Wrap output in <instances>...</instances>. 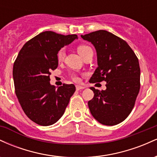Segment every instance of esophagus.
<instances>
[{
	"label": "esophagus",
	"mask_w": 157,
	"mask_h": 157,
	"mask_svg": "<svg viewBox=\"0 0 157 157\" xmlns=\"http://www.w3.org/2000/svg\"><path fill=\"white\" fill-rule=\"evenodd\" d=\"M85 89V87H83V86H80V85H77L76 86V89L77 91H79V90H81V89Z\"/></svg>",
	"instance_id": "1"
}]
</instances>
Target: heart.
I'll list each match as a JSON object with an SVG mask.
<instances>
[{
    "mask_svg": "<svg viewBox=\"0 0 157 157\" xmlns=\"http://www.w3.org/2000/svg\"><path fill=\"white\" fill-rule=\"evenodd\" d=\"M89 50H91V48L89 46H86V45H81V46H80L78 48H77L78 53L80 54V55L82 57H83V56L86 55ZM65 55H66V49H65V48H60V49L58 51V52H57V60L59 61H62L64 59ZM72 77L75 80H77L76 76H72Z\"/></svg>",
    "mask_w": 157,
    "mask_h": 157,
    "instance_id": "1",
    "label": "heart"
}]
</instances>
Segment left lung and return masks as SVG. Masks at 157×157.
<instances>
[{
  "label": "left lung",
  "instance_id": "8db88e82",
  "mask_svg": "<svg viewBox=\"0 0 157 157\" xmlns=\"http://www.w3.org/2000/svg\"><path fill=\"white\" fill-rule=\"evenodd\" d=\"M97 52V65L89 82H106V89L91 87L94 96L88 102L91 113L100 123L115 125L128 117L140 89L137 57L125 40L105 30L81 35Z\"/></svg>",
  "mask_w": 157,
  "mask_h": 157
}]
</instances>
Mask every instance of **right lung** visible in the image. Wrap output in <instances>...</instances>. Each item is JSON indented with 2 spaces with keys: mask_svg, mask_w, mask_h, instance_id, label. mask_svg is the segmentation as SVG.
<instances>
[{
  "mask_svg": "<svg viewBox=\"0 0 157 157\" xmlns=\"http://www.w3.org/2000/svg\"><path fill=\"white\" fill-rule=\"evenodd\" d=\"M75 39L77 35L41 32L23 45L14 63L16 96L26 116L40 125L58 121L75 93L73 84H63L56 89L50 84L49 75L58 66L57 52Z\"/></svg>",
  "mask_w": 157,
  "mask_h": 157,
  "instance_id": "1",
  "label": "right lung"
}]
</instances>
